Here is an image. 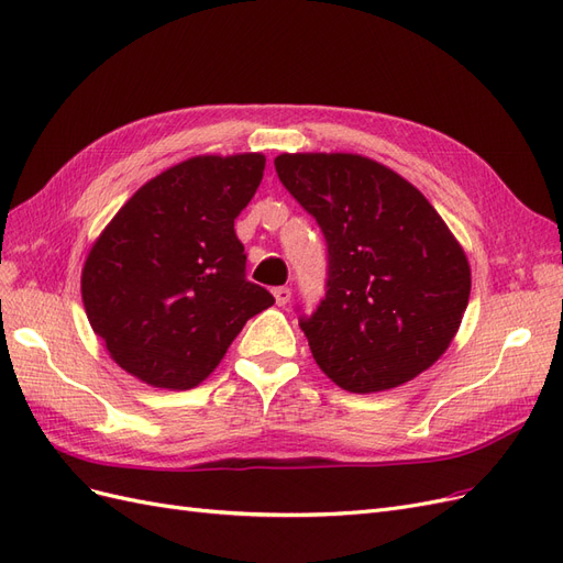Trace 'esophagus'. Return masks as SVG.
I'll return each instance as SVG.
<instances>
[{"mask_svg":"<svg viewBox=\"0 0 563 563\" xmlns=\"http://www.w3.org/2000/svg\"><path fill=\"white\" fill-rule=\"evenodd\" d=\"M272 294H275L277 305H286L288 300H291V288H288V286H277Z\"/></svg>","mask_w":563,"mask_h":563,"instance_id":"34e87169","label":"esophagus"}]
</instances>
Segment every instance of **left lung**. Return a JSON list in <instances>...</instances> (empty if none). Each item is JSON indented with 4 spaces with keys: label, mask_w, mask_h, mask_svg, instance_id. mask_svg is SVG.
Wrapping results in <instances>:
<instances>
[{
    "label": "left lung",
    "mask_w": 563,
    "mask_h": 563,
    "mask_svg": "<svg viewBox=\"0 0 563 563\" xmlns=\"http://www.w3.org/2000/svg\"><path fill=\"white\" fill-rule=\"evenodd\" d=\"M277 176L327 240V296L300 317L314 362L350 391L404 385L451 345L470 263L418 187L362 155H279Z\"/></svg>",
    "instance_id": "obj_1"
}]
</instances>
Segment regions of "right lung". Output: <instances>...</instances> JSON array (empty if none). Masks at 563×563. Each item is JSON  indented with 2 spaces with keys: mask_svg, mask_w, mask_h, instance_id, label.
Here are the masks:
<instances>
[{
  "mask_svg": "<svg viewBox=\"0 0 563 563\" xmlns=\"http://www.w3.org/2000/svg\"><path fill=\"white\" fill-rule=\"evenodd\" d=\"M265 157H192L145 183L91 246L81 300L112 360L139 380L197 387L275 298L246 279L234 218Z\"/></svg>",
  "mask_w": 563,
  "mask_h": 563,
  "instance_id": "obj_1",
  "label": "right lung"
}]
</instances>
